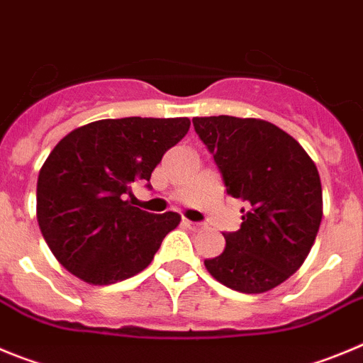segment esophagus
Returning a JSON list of instances; mask_svg holds the SVG:
<instances>
[{
  "label": "esophagus",
  "mask_w": 363,
  "mask_h": 363,
  "mask_svg": "<svg viewBox=\"0 0 363 363\" xmlns=\"http://www.w3.org/2000/svg\"><path fill=\"white\" fill-rule=\"evenodd\" d=\"M182 224H184V226H188V228H191V230H201V224H199V222H191V220H188V218H182Z\"/></svg>",
  "instance_id": "34e87169"
}]
</instances>
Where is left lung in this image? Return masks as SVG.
Segmentation results:
<instances>
[{
    "mask_svg": "<svg viewBox=\"0 0 363 363\" xmlns=\"http://www.w3.org/2000/svg\"><path fill=\"white\" fill-rule=\"evenodd\" d=\"M195 132L222 174L226 194L246 201L240 230L204 266L235 291L266 293L296 273L322 222L316 164L289 133L264 119L195 117Z\"/></svg>",
    "mask_w": 363,
    "mask_h": 363,
    "instance_id": "8db88e82",
    "label": "left lung"
}]
</instances>
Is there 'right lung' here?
<instances>
[{"instance_id":"1","label":"right lung","mask_w":363,"mask_h":363,"mask_svg":"<svg viewBox=\"0 0 363 363\" xmlns=\"http://www.w3.org/2000/svg\"><path fill=\"white\" fill-rule=\"evenodd\" d=\"M188 117L101 119L65 135L38 177V224L57 262L86 284L108 286L150 266L181 215H153L125 201L166 150L188 133Z\"/></svg>"}]
</instances>
